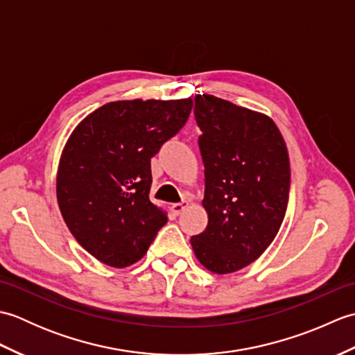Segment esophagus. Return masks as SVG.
I'll return each instance as SVG.
<instances>
[{
  "label": "esophagus",
  "mask_w": 355,
  "mask_h": 355,
  "mask_svg": "<svg viewBox=\"0 0 355 355\" xmlns=\"http://www.w3.org/2000/svg\"><path fill=\"white\" fill-rule=\"evenodd\" d=\"M187 206H189V202L182 201V202H177V205H172L171 210L173 212V215H180Z\"/></svg>",
  "instance_id": "esophagus-1"
}]
</instances>
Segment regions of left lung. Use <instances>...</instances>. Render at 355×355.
I'll use <instances>...</instances> for the list:
<instances>
[{
    "mask_svg": "<svg viewBox=\"0 0 355 355\" xmlns=\"http://www.w3.org/2000/svg\"><path fill=\"white\" fill-rule=\"evenodd\" d=\"M209 223L191 238L198 261L218 275L256 261L277 235L288 205L290 160L270 117L210 94L195 97Z\"/></svg>",
    "mask_w": 355,
    "mask_h": 355,
    "instance_id": "left-lung-1",
    "label": "left lung"
}]
</instances>
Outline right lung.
Wrapping results in <instances>:
<instances>
[{
    "mask_svg": "<svg viewBox=\"0 0 355 355\" xmlns=\"http://www.w3.org/2000/svg\"><path fill=\"white\" fill-rule=\"evenodd\" d=\"M191 110L192 99L110 102L70 135L58 171V205L96 259L131 266L168 221L149 200L150 158L182 130Z\"/></svg>",
    "mask_w": 355,
    "mask_h": 355,
    "instance_id": "obj_1",
    "label": "right lung"
}]
</instances>
